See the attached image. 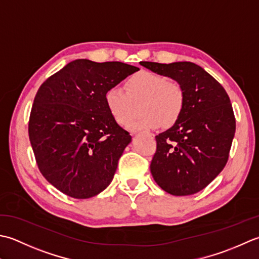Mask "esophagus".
Wrapping results in <instances>:
<instances>
[{"label": "esophagus", "instance_id": "esophagus-1", "mask_svg": "<svg viewBox=\"0 0 259 259\" xmlns=\"http://www.w3.org/2000/svg\"><path fill=\"white\" fill-rule=\"evenodd\" d=\"M149 135H150L151 137H153V136H154V135H153V134H150V133H149Z\"/></svg>", "mask_w": 259, "mask_h": 259}]
</instances>
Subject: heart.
<instances>
[{"mask_svg":"<svg viewBox=\"0 0 259 259\" xmlns=\"http://www.w3.org/2000/svg\"><path fill=\"white\" fill-rule=\"evenodd\" d=\"M109 114L118 125H128L136 112V105L141 103L144 114L134 121L132 130L155 128L162 123L171 126L180 118L184 108V92L177 82L160 73L141 70L125 82V89L109 87L104 95Z\"/></svg>","mask_w":259,"mask_h":259,"instance_id":"heart-1","label":"heart"}]
</instances>
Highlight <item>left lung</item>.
Segmentation results:
<instances>
[{"label":"left lung","instance_id":"obj_1","mask_svg":"<svg viewBox=\"0 0 259 259\" xmlns=\"http://www.w3.org/2000/svg\"><path fill=\"white\" fill-rule=\"evenodd\" d=\"M142 66L179 82L184 108L171 128L156 135L151 173L161 189L190 196L204 189L223 171L236 132L233 106L225 88L193 62Z\"/></svg>","mask_w":259,"mask_h":259}]
</instances>
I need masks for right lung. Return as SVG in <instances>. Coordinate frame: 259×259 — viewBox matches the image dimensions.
I'll use <instances>...</instances> for the list:
<instances>
[{"label":"right lung","instance_id":"add662e5","mask_svg":"<svg viewBox=\"0 0 259 259\" xmlns=\"http://www.w3.org/2000/svg\"><path fill=\"white\" fill-rule=\"evenodd\" d=\"M139 70L119 61L77 59L40 86L29 139L41 174L62 193L88 199L112 182L132 136L109 114L104 95Z\"/></svg>","mask_w":259,"mask_h":259}]
</instances>
